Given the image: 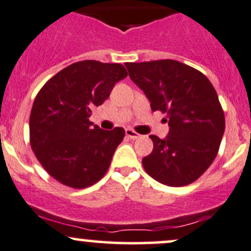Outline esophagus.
Masks as SVG:
<instances>
[{"label":"esophagus","mask_w":251,"mask_h":251,"mask_svg":"<svg viewBox=\"0 0 251 251\" xmlns=\"http://www.w3.org/2000/svg\"><path fill=\"white\" fill-rule=\"evenodd\" d=\"M126 135L129 138H131V140H135V138H138V137L141 136V135L138 134V132H136V131L134 130V129H130V128L126 129Z\"/></svg>","instance_id":"obj_1"}]
</instances>
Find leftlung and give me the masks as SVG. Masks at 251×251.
Instances as JSON below:
<instances>
[{
	"mask_svg": "<svg viewBox=\"0 0 251 251\" xmlns=\"http://www.w3.org/2000/svg\"><path fill=\"white\" fill-rule=\"evenodd\" d=\"M126 67L151 110L166 114L170 126L164 140L150 135L154 149L142 160L144 170L169 187L193 183L216 158L225 134V113L216 90L204 74L178 61Z\"/></svg>",
	"mask_w": 251,
	"mask_h": 251,
	"instance_id": "left-lung-1",
	"label": "left lung"
}]
</instances>
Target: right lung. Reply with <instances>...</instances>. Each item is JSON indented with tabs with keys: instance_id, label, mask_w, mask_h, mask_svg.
<instances>
[{
	"instance_id": "obj_1",
	"label": "right lung",
	"mask_w": 251,
	"mask_h": 251,
	"mask_svg": "<svg viewBox=\"0 0 251 251\" xmlns=\"http://www.w3.org/2000/svg\"><path fill=\"white\" fill-rule=\"evenodd\" d=\"M126 75L120 63L79 61L52 76L37 93L29 140L41 166L57 182L83 189L105 175L125 129L91 126V108L101 105Z\"/></svg>"
}]
</instances>
